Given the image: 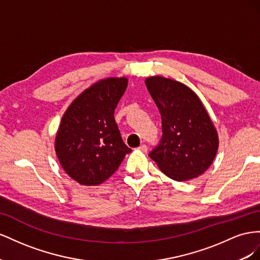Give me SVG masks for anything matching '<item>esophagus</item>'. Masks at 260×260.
I'll return each instance as SVG.
<instances>
[{
    "label": "esophagus",
    "instance_id": "1",
    "mask_svg": "<svg viewBox=\"0 0 260 260\" xmlns=\"http://www.w3.org/2000/svg\"><path fill=\"white\" fill-rule=\"evenodd\" d=\"M138 149H139L140 151H143V152H147V150H148V147H147L146 145H142V146H139Z\"/></svg>",
    "mask_w": 260,
    "mask_h": 260
}]
</instances>
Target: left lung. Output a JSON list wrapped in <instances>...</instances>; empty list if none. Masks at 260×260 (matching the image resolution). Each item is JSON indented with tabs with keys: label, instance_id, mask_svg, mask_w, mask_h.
<instances>
[{
	"label": "left lung",
	"instance_id": "8db88e82",
	"mask_svg": "<svg viewBox=\"0 0 260 260\" xmlns=\"http://www.w3.org/2000/svg\"><path fill=\"white\" fill-rule=\"evenodd\" d=\"M145 83L162 121L161 142L149 157L174 181L202 175L219 147L218 132L202 100L189 87L171 78L150 76Z\"/></svg>",
	"mask_w": 260,
	"mask_h": 260
}]
</instances>
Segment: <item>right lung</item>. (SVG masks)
<instances>
[{"label":"right lung","instance_id":"1","mask_svg":"<svg viewBox=\"0 0 260 260\" xmlns=\"http://www.w3.org/2000/svg\"><path fill=\"white\" fill-rule=\"evenodd\" d=\"M127 83L126 77L98 80L74 99L62 117L55 153L66 174L81 185L93 186L107 181L132 151L114 120Z\"/></svg>","mask_w":260,"mask_h":260}]
</instances>
